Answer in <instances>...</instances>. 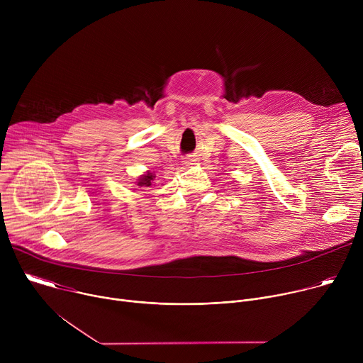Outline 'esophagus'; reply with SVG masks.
I'll return each instance as SVG.
<instances>
[{"label":"esophagus","instance_id":"1","mask_svg":"<svg viewBox=\"0 0 363 363\" xmlns=\"http://www.w3.org/2000/svg\"><path fill=\"white\" fill-rule=\"evenodd\" d=\"M185 164H186V165H195V164H196V160L192 158V157H188V158H185Z\"/></svg>","mask_w":363,"mask_h":363}]
</instances>
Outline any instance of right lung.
Returning a JSON list of instances; mask_svg holds the SVG:
<instances>
[{"mask_svg":"<svg viewBox=\"0 0 363 363\" xmlns=\"http://www.w3.org/2000/svg\"><path fill=\"white\" fill-rule=\"evenodd\" d=\"M155 178H157V175H155V172L146 171V172L142 174L135 182H136V185L140 186V188H149L150 185L155 184Z\"/></svg>","mask_w":363,"mask_h":363,"instance_id":"1","label":"right lung"}]
</instances>
